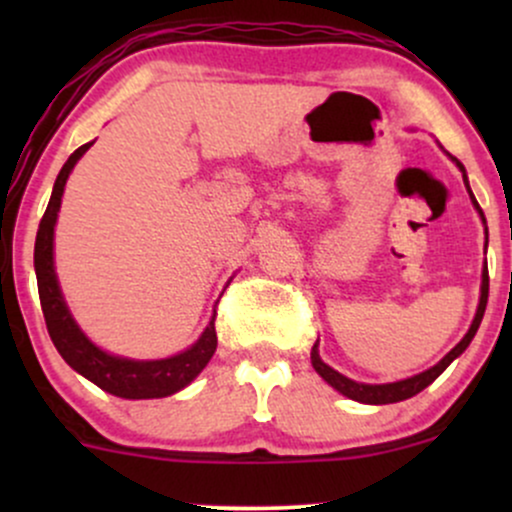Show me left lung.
<instances>
[{"instance_id":"1","label":"left lung","mask_w":512,"mask_h":512,"mask_svg":"<svg viewBox=\"0 0 512 512\" xmlns=\"http://www.w3.org/2000/svg\"><path fill=\"white\" fill-rule=\"evenodd\" d=\"M460 166V163H457ZM460 170L464 173V168L460 166ZM467 182V178H464ZM474 204H477V199H474ZM479 209V204H477ZM481 219H484V211L479 209ZM486 301H489V269H484V279H481V298H479V308H477V315H474V322L472 327H469V332L464 334V339L460 344L455 346V349L450 351L448 356L443 358V361L436 363L433 368L424 370V373L414 375V378H407V380H399V383H387V385H363V383H356V380H349L346 375L337 373V370L327 366L325 361H322L320 356H317V346L313 349V354H310V361H313V368L317 373L322 375V378L330 383L334 390H339L342 395H346L349 399H356V402H363V404H392V402H402V399H409L414 395H419L424 387H428L433 383V380L438 378L440 373H443L445 368L450 366L452 361H455L457 356L462 354L464 349H467L469 342L474 339V334H477L479 325H481V317H484V310H486Z\"/></svg>"}]
</instances>
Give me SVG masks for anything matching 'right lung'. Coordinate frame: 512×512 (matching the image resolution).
<instances>
[{
  "label": "right lung",
  "instance_id": "right-lung-1",
  "mask_svg": "<svg viewBox=\"0 0 512 512\" xmlns=\"http://www.w3.org/2000/svg\"><path fill=\"white\" fill-rule=\"evenodd\" d=\"M91 144L79 146L72 156L67 158L60 175H57L55 187H52V197L48 209H45L43 219H40L38 236H35V276H38V293L40 305H43L45 325H48L52 344L57 346L64 361L72 366L76 373L96 383L101 390L110 392L115 397L125 399H154L168 397L173 392L182 390L190 385L192 380L202 373L209 358L216 351V327L214 320L199 337L197 344L182 351L178 356L161 358V361H129V358L110 356L98 349L86 339V334L76 327L72 313L67 310L60 286H57L55 267H52V236H55V221L57 211L62 204V192L67 185L69 173H72L74 163L79 161ZM216 317V315H214Z\"/></svg>",
  "mask_w": 512,
  "mask_h": 512
}]
</instances>
